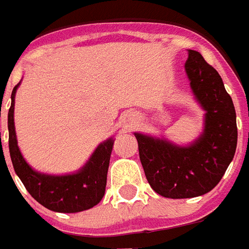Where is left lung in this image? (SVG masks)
Instances as JSON below:
<instances>
[{
	"label": "left lung",
	"instance_id": "8db88e82",
	"mask_svg": "<svg viewBox=\"0 0 249 249\" xmlns=\"http://www.w3.org/2000/svg\"><path fill=\"white\" fill-rule=\"evenodd\" d=\"M185 71L195 98L205 110L203 133L187 146L135 133L145 178L164 197L189 198L212 191L233 160L236 112L221 77L196 51H188Z\"/></svg>",
	"mask_w": 249,
	"mask_h": 249
}]
</instances>
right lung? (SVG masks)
<instances>
[{
	"instance_id": "1",
	"label": "right lung",
	"mask_w": 249,
	"mask_h": 249,
	"mask_svg": "<svg viewBox=\"0 0 249 249\" xmlns=\"http://www.w3.org/2000/svg\"><path fill=\"white\" fill-rule=\"evenodd\" d=\"M18 85L13 88L12 105L8 113L9 152L14 171L26 191L41 205L54 212L74 213L97 205L105 193L107 173L114 140L110 137L101 142L87 164L76 173L54 176L37 172L25 161L17 145L14 128V97Z\"/></svg>"
}]
</instances>
